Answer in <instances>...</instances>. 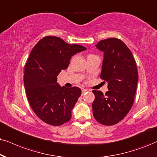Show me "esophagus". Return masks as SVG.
<instances>
[{"label": "esophagus", "instance_id": "1", "mask_svg": "<svg viewBox=\"0 0 157 157\" xmlns=\"http://www.w3.org/2000/svg\"><path fill=\"white\" fill-rule=\"evenodd\" d=\"M87 91H88V89H86V88H82V94H84V93H86Z\"/></svg>", "mask_w": 157, "mask_h": 157}]
</instances>
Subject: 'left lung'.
<instances>
[{"mask_svg":"<svg viewBox=\"0 0 157 157\" xmlns=\"http://www.w3.org/2000/svg\"><path fill=\"white\" fill-rule=\"evenodd\" d=\"M104 52L100 77L108 83L104 95L93 90L95 100L92 104L94 118L104 125H113L128 114L134 102L138 74L131 51L122 40L107 38L96 45Z\"/></svg>","mask_w":157,"mask_h":157,"instance_id":"8db88e82","label":"left lung"}]
</instances>
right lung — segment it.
I'll return each mask as SVG.
<instances>
[{"instance_id": "right-lung-1", "label": "right lung", "mask_w": 157, "mask_h": 157, "mask_svg": "<svg viewBox=\"0 0 157 157\" xmlns=\"http://www.w3.org/2000/svg\"><path fill=\"white\" fill-rule=\"evenodd\" d=\"M86 49L60 37L47 36L32 50L24 74L26 95L35 114L47 124L59 126L72 117L81 89L60 86L57 76L68 67L72 56Z\"/></svg>"}]
</instances>
